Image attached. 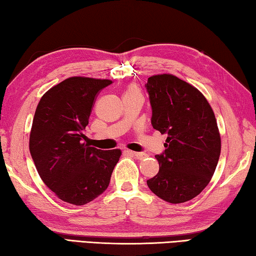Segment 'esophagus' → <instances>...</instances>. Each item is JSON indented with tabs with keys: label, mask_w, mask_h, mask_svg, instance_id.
I'll return each mask as SVG.
<instances>
[{
	"label": "esophagus",
	"mask_w": 256,
	"mask_h": 256,
	"mask_svg": "<svg viewBox=\"0 0 256 256\" xmlns=\"http://www.w3.org/2000/svg\"><path fill=\"white\" fill-rule=\"evenodd\" d=\"M128 152L130 154H132V156H134V157H136V159H144V158H146V154H144V152H134V151H128Z\"/></svg>",
	"instance_id": "esophagus-1"
}]
</instances>
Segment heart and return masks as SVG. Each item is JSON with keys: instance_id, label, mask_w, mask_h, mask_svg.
<instances>
[{"instance_id": "b5f03b06", "label": "heart", "mask_w": 256, "mask_h": 256, "mask_svg": "<svg viewBox=\"0 0 256 256\" xmlns=\"http://www.w3.org/2000/svg\"><path fill=\"white\" fill-rule=\"evenodd\" d=\"M140 94V92H138V90L136 86H130L128 88L126 89V92H125V96H128V94Z\"/></svg>"}]
</instances>
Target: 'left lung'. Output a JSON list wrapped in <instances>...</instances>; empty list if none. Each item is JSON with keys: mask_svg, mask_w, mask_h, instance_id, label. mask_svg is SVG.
I'll list each match as a JSON object with an SVG mask.
<instances>
[{"mask_svg": "<svg viewBox=\"0 0 256 256\" xmlns=\"http://www.w3.org/2000/svg\"><path fill=\"white\" fill-rule=\"evenodd\" d=\"M146 89L152 128L167 136L156 156L158 174L146 184L170 203L192 200L209 184L222 150L214 110L196 88L172 74L150 76Z\"/></svg>", "mask_w": 256, "mask_h": 256, "instance_id": "left-lung-1", "label": "left lung"}]
</instances>
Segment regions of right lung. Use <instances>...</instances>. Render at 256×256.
I'll return each mask as SVG.
<instances>
[{"mask_svg": "<svg viewBox=\"0 0 256 256\" xmlns=\"http://www.w3.org/2000/svg\"><path fill=\"white\" fill-rule=\"evenodd\" d=\"M110 80L73 76L42 97L29 138L30 154L42 182L60 200L92 201L110 185L120 150L89 146L84 128L94 98Z\"/></svg>", "mask_w": 256, "mask_h": 256, "instance_id": "obj_1", "label": "right lung"}]
</instances>
